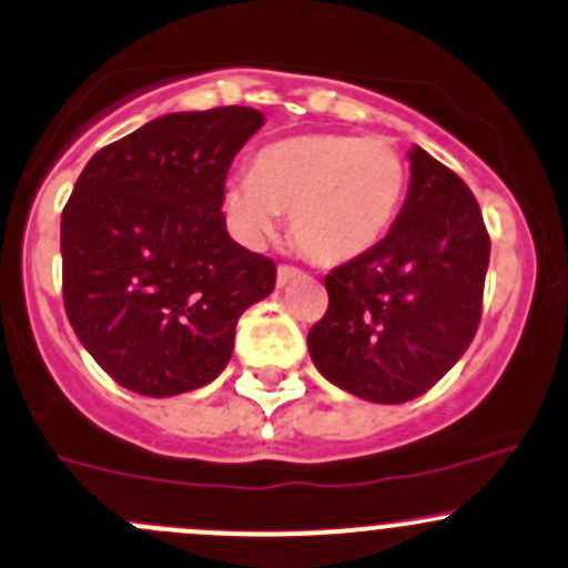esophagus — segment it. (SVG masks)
I'll use <instances>...</instances> for the list:
<instances>
[{
    "mask_svg": "<svg viewBox=\"0 0 568 568\" xmlns=\"http://www.w3.org/2000/svg\"><path fill=\"white\" fill-rule=\"evenodd\" d=\"M302 277V268L296 266H288V263H283V266L277 268V285H288L291 280Z\"/></svg>",
    "mask_w": 568,
    "mask_h": 568,
    "instance_id": "34e87169",
    "label": "esophagus"
}]
</instances>
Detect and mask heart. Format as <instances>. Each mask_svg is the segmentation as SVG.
<instances>
[{
	"instance_id": "obj_1",
	"label": "heart",
	"mask_w": 568,
	"mask_h": 568,
	"mask_svg": "<svg viewBox=\"0 0 568 568\" xmlns=\"http://www.w3.org/2000/svg\"><path fill=\"white\" fill-rule=\"evenodd\" d=\"M407 166L385 138L307 132L263 146L224 183V211L244 239L263 241L291 213V239L311 261L338 266L388 235Z\"/></svg>"
}]
</instances>
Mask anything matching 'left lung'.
Here are the masks:
<instances>
[{
	"instance_id": "left-lung-1",
	"label": "left lung",
	"mask_w": 568,
	"mask_h": 568,
	"mask_svg": "<svg viewBox=\"0 0 568 568\" xmlns=\"http://www.w3.org/2000/svg\"><path fill=\"white\" fill-rule=\"evenodd\" d=\"M488 255L491 239L469 185L413 146L394 227L324 277L327 313L307 333L318 372L383 405L430 390L475 338Z\"/></svg>"
}]
</instances>
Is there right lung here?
Listing matches in <instances>:
<instances>
[{
    "instance_id": "obj_1",
    "label": "right lung",
    "mask_w": 568,
    "mask_h": 568,
    "mask_svg": "<svg viewBox=\"0 0 568 568\" xmlns=\"http://www.w3.org/2000/svg\"><path fill=\"white\" fill-rule=\"evenodd\" d=\"M263 126L255 108L169 113L102 146L60 219L63 305L119 385L174 396L230 363L241 313L277 283L224 227V180Z\"/></svg>"
}]
</instances>
